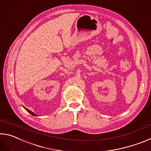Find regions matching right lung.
<instances>
[{"mask_svg":"<svg viewBox=\"0 0 151 151\" xmlns=\"http://www.w3.org/2000/svg\"><path fill=\"white\" fill-rule=\"evenodd\" d=\"M24 108L25 109H26V110H27V111L28 112H29L30 114H32V115H34V116H36V114H35V113H33V112H32V111H30V110H29V109H27V108H25V107H24Z\"/></svg>","mask_w":151,"mask_h":151,"instance_id":"obj_1","label":"right lung"}]
</instances>
